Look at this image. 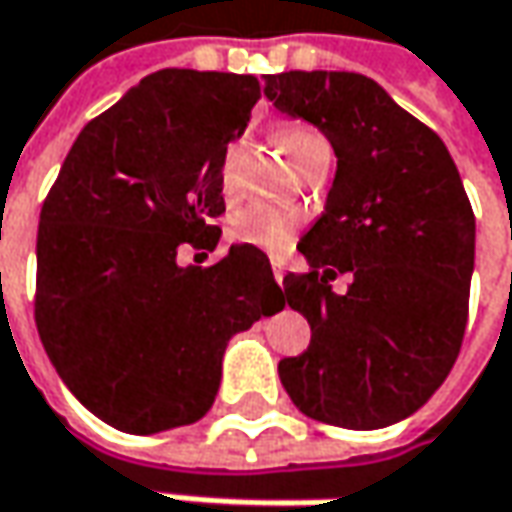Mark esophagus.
Instances as JSON below:
<instances>
[{
  "label": "esophagus",
  "instance_id": "34e87169",
  "mask_svg": "<svg viewBox=\"0 0 512 512\" xmlns=\"http://www.w3.org/2000/svg\"><path fill=\"white\" fill-rule=\"evenodd\" d=\"M272 272L277 286H283V277H286V266H283V257H272Z\"/></svg>",
  "mask_w": 512,
  "mask_h": 512
}]
</instances>
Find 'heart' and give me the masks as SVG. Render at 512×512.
<instances>
[{"mask_svg":"<svg viewBox=\"0 0 512 512\" xmlns=\"http://www.w3.org/2000/svg\"><path fill=\"white\" fill-rule=\"evenodd\" d=\"M311 138H320V135L309 130V127L291 124V127L280 130V147L289 152L291 158ZM232 158H235V144L226 152V175H229ZM297 226H300V215L297 212L277 209V206H269V203H252V206H243L240 212L232 215L229 235H232V240L243 243V246H255V249H263V252L280 255V252H286L291 246V240L297 235Z\"/></svg>","mask_w":512,"mask_h":512,"instance_id":"1","label":"heart"}]
</instances>
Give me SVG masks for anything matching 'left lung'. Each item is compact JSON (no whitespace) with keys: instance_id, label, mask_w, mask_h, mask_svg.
I'll list each match as a JSON object with an SVG mask.
<instances>
[{"instance_id":"1","label":"left lung","mask_w":512,"mask_h":512,"mask_svg":"<svg viewBox=\"0 0 512 512\" xmlns=\"http://www.w3.org/2000/svg\"><path fill=\"white\" fill-rule=\"evenodd\" d=\"M263 93L337 155L326 212L297 243L311 269L283 280L311 343L280 360V382L317 422L394 425L433 397L465 337L476 218L459 169L368 76L289 70L266 76ZM337 273L355 277L345 295L330 291Z\"/></svg>"}]
</instances>
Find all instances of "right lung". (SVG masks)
<instances>
[{"instance_id":"obj_1","label":"right lung","mask_w":512,"mask_h":512,"mask_svg":"<svg viewBox=\"0 0 512 512\" xmlns=\"http://www.w3.org/2000/svg\"><path fill=\"white\" fill-rule=\"evenodd\" d=\"M260 81L167 67L93 118L50 186L36 238V328L64 385L127 433L198 422L221 385L232 334L286 306L269 257L215 249L226 144Z\"/></svg>"}]
</instances>
